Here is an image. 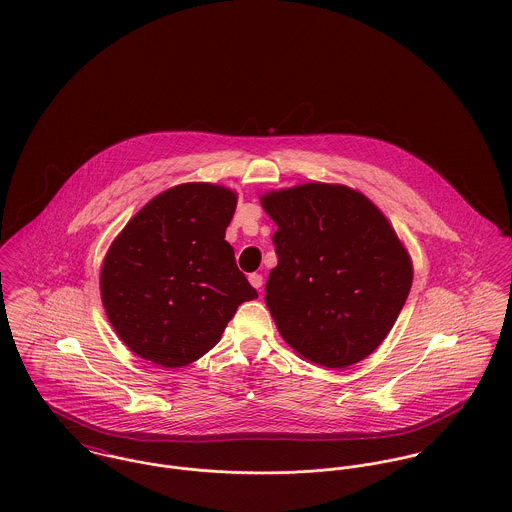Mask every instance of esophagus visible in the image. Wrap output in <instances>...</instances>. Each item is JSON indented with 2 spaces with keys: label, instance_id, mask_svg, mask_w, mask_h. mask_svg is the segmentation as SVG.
Returning <instances> with one entry per match:
<instances>
[{
  "label": "esophagus",
  "instance_id": "34e87169",
  "mask_svg": "<svg viewBox=\"0 0 512 512\" xmlns=\"http://www.w3.org/2000/svg\"><path fill=\"white\" fill-rule=\"evenodd\" d=\"M248 280H250V284H252V288H256L258 292L262 290V284H264V278L260 276V274H250L248 276Z\"/></svg>",
  "mask_w": 512,
  "mask_h": 512
}]
</instances>
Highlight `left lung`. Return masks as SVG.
I'll list each match as a JSON object with an SVG mask.
<instances>
[{
    "label": "left lung",
    "mask_w": 512,
    "mask_h": 512,
    "mask_svg": "<svg viewBox=\"0 0 512 512\" xmlns=\"http://www.w3.org/2000/svg\"><path fill=\"white\" fill-rule=\"evenodd\" d=\"M278 224L266 305L293 351L327 368L366 359L386 339L414 268L392 224L363 193L303 183L260 199Z\"/></svg>",
    "instance_id": "1"
}]
</instances>
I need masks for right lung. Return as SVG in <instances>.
Returning a JSON list of instances; mask_svg holds the SVG:
<instances>
[{"instance_id":"1","label":"right lung","mask_w":512,"mask_h":512,"mask_svg":"<svg viewBox=\"0 0 512 512\" xmlns=\"http://www.w3.org/2000/svg\"><path fill=\"white\" fill-rule=\"evenodd\" d=\"M236 193L183 183L153 197L110 244L100 272L108 321L138 357L191 365L220 341L240 303L258 297L224 240Z\"/></svg>"}]
</instances>
